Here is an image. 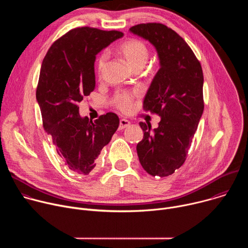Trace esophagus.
Returning <instances> with one entry per match:
<instances>
[{
  "label": "esophagus",
  "mask_w": 248,
  "mask_h": 248,
  "mask_svg": "<svg viewBox=\"0 0 248 248\" xmlns=\"http://www.w3.org/2000/svg\"><path fill=\"white\" fill-rule=\"evenodd\" d=\"M130 124V123L127 121V120H124V119H122L120 121V125H119V129H124L125 127H127L128 125Z\"/></svg>",
  "instance_id": "esophagus-1"
}]
</instances>
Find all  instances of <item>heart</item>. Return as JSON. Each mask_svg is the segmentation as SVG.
<instances>
[{"mask_svg":"<svg viewBox=\"0 0 248 248\" xmlns=\"http://www.w3.org/2000/svg\"><path fill=\"white\" fill-rule=\"evenodd\" d=\"M118 51L134 70L142 68L149 57L147 46L138 39L125 40L119 46ZM108 59L109 55L107 52H103L99 56L97 60V73L99 77L103 76ZM131 102L132 97L126 92L118 93L114 99L115 106L122 112H128L130 110Z\"/></svg>","mask_w":248,"mask_h":248,"instance_id":"heart-1","label":"heart"}]
</instances>
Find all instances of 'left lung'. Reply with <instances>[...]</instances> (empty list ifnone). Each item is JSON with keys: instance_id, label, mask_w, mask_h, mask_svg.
Listing matches in <instances>:
<instances>
[{"instance_id": "obj_1", "label": "left lung", "mask_w": 248, "mask_h": 248, "mask_svg": "<svg viewBox=\"0 0 248 248\" xmlns=\"http://www.w3.org/2000/svg\"><path fill=\"white\" fill-rule=\"evenodd\" d=\"M129 31L156 49L160 68L143 101V109L161 117L159 126L139 123L144 131L136 146L139 162L153 176L170 175L183 166L204 110L203 72L180 35L162 23H141Z\"/></svg>"}]
</instances>
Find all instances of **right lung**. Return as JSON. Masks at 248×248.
Instances as JSON below:
<instances>
[{
    "mask_svg": "<svg viewBox=\"0 0 248 248\" xmlns=\"http://www.w3.org/2000/svg\"><path fill=\"white\" fill-rule=\"evenodd\" d=\"M123 36L116 30L87 26L72 29L53 43L41 65L36 99L43 127L63 165L80 175L94 170L120 120L114 113L94 122L81 118L78 103L95 89L96 55Z\"/></svg>",
    "mask_w": 248,
    "mask_h": 248,
    "instance_id": "1",
    "label": "right lung"
}]
</instances>
